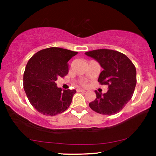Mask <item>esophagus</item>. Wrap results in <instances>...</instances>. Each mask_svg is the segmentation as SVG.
<instances>
[{
	"instance_id": "34e87169",
	"label": "esophagus",
	"mask_w": 156,
	"mask_h": 156,
	"mask_svg": "<svg viewBox=\"0 0 156 156\" xmlns=\"http://www.w3.org/2000/svg\"><path fill=\"white\" fill-rule=\"evenodd\" d=\"M76 91H79V92H85V91H86L82 89H76Z\"/></svg>"
}]
</instances>
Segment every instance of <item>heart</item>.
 Masks as SVG:
<instances>
[{
	"label": "heart",
	"mask_w": 156,
	"mask_h": 156,
	"mask_svg": "<svg viewBox=\"0 0 156 156\" xmlns=\"http://www.w3.org/2000/svg\"><path fill=\"white\" fill-rule=\"evenodd\" d=\"M81 84H82V85H85V84H86V83H85L84 82H81Z\"/></svg>",
	"instance_id": "heart-1"
}]
</instances>
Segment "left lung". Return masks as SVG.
Masks as SVG:
<instances>
[{"label":"left lung","instance_id":"8db88e82","mask_svg":"<svg viewBox=\"0 0 156 156\" xmlns=\"http://www.w3.org/2000/svg\"><path fill=\"white\" fill-rule=\"evenodd\" d=\"M103 68L98 82L108 85L107 92L95 91L97 98L89 103L93 111L104 115L117 114L131 100L136 85V69L128 57L118 51L100 49L85 52Z\"/></svg>","mask_w":156,"mask_h":156}]
</instances>
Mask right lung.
<instances>
[{
	"label": "right lung",
	"instance_id": "obj_1",
	"mask_svg": "<svg viewBox=\"0 0 156 156\" xmlns=\"http://www.w3.org/2000/svg\"><path fill=\"white\" fill-rule=\"evenodd\" d=\"M77 52L49 48L35 53L27 62L23 74V88L32 106L47 116H55L67 110L75 89L65 90L55 81L68 73L67 62Z\"/></svg>",
	"mask_w": 156,
	"mask_h": 156
}]
</instances>
